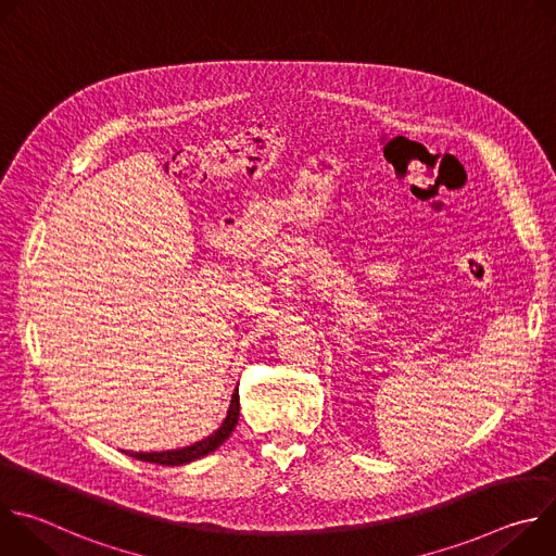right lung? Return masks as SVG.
<instances>
[{
  "label": "right lung",
  "mask_w": 556,
  "mask_h": 556,
  "mask_svg": "<svg viewBox=\"0 0 556 556\" xmlns=\"http://www.w3.org/2000/svg\"><path fill=\"white\" fill-rule=\"evenodd\" d=\"M237 418H240V393H232V401H230V409H228V416L226 420L222 422V427L208 435L206 440L202 442H195L193 446H185V448H176V451H163V453H127L136 459H142V462H151V464H163V466H180V464H187V462H193L198 457H204L206 453L215 451L235 429L237 425Z\"/></svg>",
  "instance_id": "add662e5"
}]
</instances>
